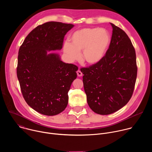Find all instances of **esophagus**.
Masks as SVG:
<instances>
[{"label":"esophagus","instance_id":"1","mask_svg":"<svg viewBox=\"0 0 152 152\" xmlns=\"http://www.w3.org/2000/svg\"><path fill=\"white\" fill-rule=\"evenodd\" d=\"M77 75L79 77H80V76H82V73L80 70H77Z\"/></svg>","mask_w":152,"mask_h":152}]
</instances>
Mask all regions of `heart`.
Listing matches in <instances>:
<instances>
[{
  "instance_id": "heart-1",
  "label": "heart",
  "mask_w": 152,
  "mask_h": 152,
  "mask_svg": "<svg viewBox=\"0 0 152 152\" xmlns=\"http://www.w3.org/2000/svg\"><path fill=\"white\" fill-rule=\"evenodd\" d=\"M70 40V43H64L63 48L70 61L79 60V53L82 51V61L88 65H95L104 57L111 38L104 29L84 28L73 32Z\"/></svg>"
}]
</instances>
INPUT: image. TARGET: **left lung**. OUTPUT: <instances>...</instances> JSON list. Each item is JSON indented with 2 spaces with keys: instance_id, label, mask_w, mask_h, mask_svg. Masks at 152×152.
<instances>
[{
  "instance_id": "left-lung-1",
  "label": "left lung",
  "mask_w": 152,
  "mask_h": 152,
  "mask_svg": "<svg viewBox=\"0 0 152 152\" xmlns=\"http://www.w3.org/2000/svg\"><path fill=\"white\" fill-rule=\"evenodd\" d=\"M111 25V45L103 59L80 69L88 104L100 115L113 114L127 103L137 76L136 53L131 39L121 28Z\"/></svg>"
}]
</instances>
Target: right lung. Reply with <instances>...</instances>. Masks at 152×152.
Returning <instances> with one entry per match:
<instances>
[{"label": "right lung", "mask_w": 152, "mask_h": 152, "mask_svg": "<svg viewBox=\"0 0 152 152\" xmlns=\"http://www.w3.org/2000/svg\"><path fill=\"white\" fill-rule=\"evenodd\" d=\"M73 26L57 21L38 25L20 47L17 75L21 91L28 104L41 114L55 115L67 106L78 67L48 51L61 50L65 35Z\"/></svg>", "instance_id": "right-lung-1"}]
</instances>
